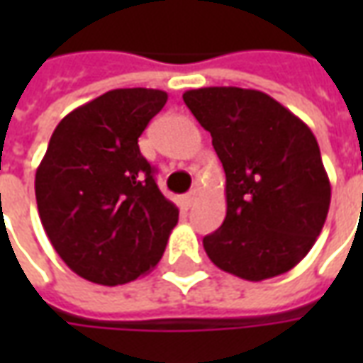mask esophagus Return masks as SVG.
Masks as SVG:
<instances>
[{
	"instance_id": "1",
	"label": "esophagus",
	"mask_w": 363,
	"mask_h": 363,
	"mask_svg": "<svg viewBox=\"0 0 363 363\" xmlns=\"http://www.w3.org/2000/svg\"><path fill=\"white\" fill-rule=\"evenodd\" d=\"M196 198H198V190L194 189V190H190L189 194H184V206H192L194 204V202H196Z\"/></svg>"
}]
</instances>
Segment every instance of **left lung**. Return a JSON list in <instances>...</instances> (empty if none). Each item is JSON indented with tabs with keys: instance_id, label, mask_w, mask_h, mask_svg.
<instances>
[{
	"instance_id": "left-lung-1",
	"label": "left lung",
	"mask_w": 363,
	"mask_h": 363,
	"mask_svg": "<svg viewBox=\"0 0 363 363\" xmlns=\"http://www.w3.org/2000/svg\"><path fill=\"white\" fill-rule=\"evenodd\" d=\"M225 171V220L204 237L213 264L243 280L288 272L317 241L330 206L319 143L267 93L241 87L186 91Z\"/></svg>"
}]
</instances>
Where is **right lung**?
<instances>
[{"label": "right lung", "instance_id": "obj_1", "mask_svg": "<svg viewBox=\"0 0 363 363\" xmlns=\"http://www.w3.org/2000/svg\"><path fill=\"white\" fill-rule=\"evenodd\" d=\"M167 103L159 89H114L62 118L36 169L43 228L60 259L101 286L140 278L165 252L179 208L159 190L138 138Z\"/></svg>", "mask_w": 363, "mask_h": 363}]
</instances>
